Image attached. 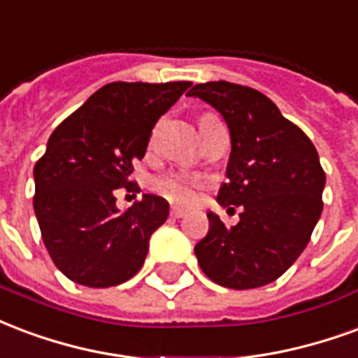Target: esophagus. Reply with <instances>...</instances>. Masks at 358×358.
I'll use <instances>...</instances> for the list:
<instances>
[{
    "instance_id": "obj_1",
    "label": "esophagus",
    "mask_w": 358,
    "mask_h": 358,
    "mask_svg": "<svg viewBox=\"0 0 358 358\" xmlns=\"http://www.w3.org/2000/svg\"><path fill=\"white\" fill-rule=\"evenodd\" d=\"M185 213H187L185 208H171V215H173V217H182Z\"/></svg>"
}]
</instances>
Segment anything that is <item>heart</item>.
<instances>
[{
	"label": "heart",
	"mask_w": 358,
	"mask_h": 358,
	"mask_svg": "<svg viewBox=\"0 0 358 358\" xmlns=\"http://www.w3.org/2000/svg\"><path fill=\"white\" fill-rule=\"evenodd\" d=\"M213 114H204L200 122L206 118H211ZM202 185V179L194 173H179V171H169L164 176L156 177L152 181V189L164 196L169 202H176V204H187L190 202L196 189Z\"/></svg>",
	"instance_id": "b5f03b06"
}]
</instances>
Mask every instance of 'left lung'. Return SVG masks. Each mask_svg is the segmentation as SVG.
I'll return each mask as SVG.
<instances>
[{"instance_id": "left-lung-1", "label": "left lung", "mask_w": 358, "mask_h": 358, "mask_svg": "<svg viewBox=\"0 0 358 358\" xmlns=\"http://www.w3.org/2000/svg\"><path fill=\"white\" fill-rule=\"evenodd\" d=\"M187 95L210 103L229 125V179L217 200L242 208L231 229L208 213L210 231L194 246L198 265L225 288L265 286L301 255L322 213L326 176L317 148L268 96L248 85L196 83Z\"/></svg>"}]
</instances>
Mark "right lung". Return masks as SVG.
<instances>
[{"mask_svg": "<svg viewBox=\"0 0 358 358\" xmlns=\"http://www.w3.org/2000/svg\"><path fill=\"white\" fill-rule=\"evenodd\" d=\"M190 82H112L62 120L34 166V211L41 238L62 275L110 288L143 267L150 234L169 204L143 194L116 208V189L137 192L133 164L147 152L152 127Z\"/></svg>", "mask_w": 358, "mask_h": 358, "instance_id": "1", "label": "right lung"}]
</instances>
